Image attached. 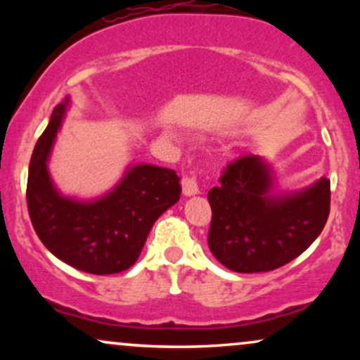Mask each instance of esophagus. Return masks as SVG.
I'll use <instances>...</instances> for the list:
<instances>
[{
    "label": "esophagus",
    "instance_id": "34e87169",
    "mask_svg": "<svg viewBox=\"0 0 360 360\" xmlns=\"http://www.w3.org/2000/svg\"><path fill=\"white\" fill-rule=\"evenodd\" d=\"M183 193L186 196H194V194L200 193V188H198V181L194 176H184L183 177Z\"/></svg>",
    "mask_w": 360,
    "mask_h": 360
}]
</instances>
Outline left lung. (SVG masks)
Listing matches in <instances>:
<instances>
[{
  "mask_svg": "<svg viewBox=\"0 0 360 360\" xmlns=\"http://www.w3.org/2000/svg\"><path fill=\"white\" fill-rule=\"evenodd\" d=\"M212 188L208 245L230 271L266 272L291 262L316 240L330 213V181L300 191H276L264 157L243 155L226 166Z\"/></svg>",
  "mask_w": 360,
  "mask_h": 360,
  "instance_id": "left-lung-1",
  "label": "left lung"
}]
</instances>
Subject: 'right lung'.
Masks as SVG:
<instances>
[{
  "mask_svg": "<svg viewBox=\"0 0 360 360\" xmlns=\"http://www.w3.org/2000/svg\"><path fill=\"white\" fill-rule=\"evenodd\" d=\"M69 101L65 96L53 108L35 143L28 167V213L40 240L62 262L89 274H117L137 262L152 225L179 201L181 179L172 169L135 164L94 200L62 194L49 172V159Z\"/></svg>",
  "mask_w": 360,
  "mask_h": 360,
  "instance_id": "obj_1",
  "label": "right lung"
}]
</instances>
